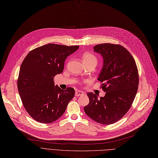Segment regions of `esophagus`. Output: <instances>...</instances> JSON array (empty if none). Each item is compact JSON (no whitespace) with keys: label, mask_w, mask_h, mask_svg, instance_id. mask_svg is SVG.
I'll return each instance as SVG.
<instances>
[{"label":"esophagus","mask_w":158,"mask_h":158,"mask_svg":"<svg viewBox=\"0 0 158 158\" xmlns=\"http://www.w3.org/2000/svg\"><path fill=\"white\" fill-rule=\"evenodd\" d=\"M83 94H84V92H82V91H80V90H77L76 92H75V96H77V97L82 95Z\"/></svg>","instance_id":"1"}]
</instances>
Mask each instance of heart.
<instances>
[{"mask_svg":"<svg viewBox=\"0 0 158 158\" xmlns=\"http://www.w3.org/2000/svg\"><path fill=\"white\" fill-rule=\"evenodd\" d=\"M81 57H82V60H83L84 64L90 63L92 62H95L97 63V61H98L96 57L94 55H93L92 54L88 52H84L82 54Z\"/></svg>","mask_w":158,"mask_h":158,"instance_id":"1","label":"heart"}]
</instances>
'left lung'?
I'll return each instance as SVG.
<instances>
[{"label": "left lung", "instance_id": "1", "mask_svg": "<svg viewBox=\"0 0 158 158\" xmlns=\"http://www.w3.org/2000/svg\"><path fill=\"white\" fill-rule=\"evenodd\" d=\"M94 49L104 59L98 80L106 94L99 98L87 93L89 103L84 111L96 122L110 125L122 118L132 105L139 86L138 69L131 54L120 45L101 44Z\"/></svg>", "mask_w": 158, "mask_h": 158}]
</instances>
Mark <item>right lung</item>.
Returning a JSON list of instances; mask_svg holds the SVG:
<instances>
[{
	"instance_id": "add662e5",
	"label": "right lung",
	"mask_w": 158,
	"mask_h": 158,
	"mask_svg": "<svg viewBox=\"0 0 158 158\" xmlns=\"http://www.w3.org/2000/svg\"><path fill=\"white\" fill-rule=\"evenodd\" d=\"M78 45L48 44L31 51L21 65L18 89L23 105L29 115L42 123H50L61 116L75 90L55 86L54 78L61 73L66 57Z\"/></svg>"
}]
</instances>
